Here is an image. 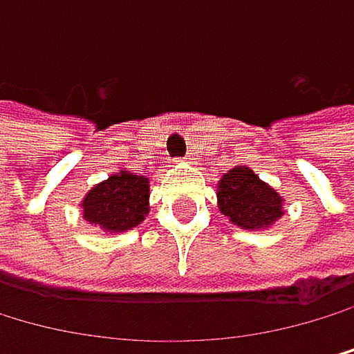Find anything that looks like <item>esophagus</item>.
Listing matches in <instances>:
<instances>
[{
    "label": "esophagus",
    "mask_w": 354,
    "mask_h": 354,
    "mask_svg": "<svg viewBox=\"0 0 354 354\" xmlns=\"http://www.w3.org/2000/svg\"><path fill=\"white\" fill-rule=\"evenodd\" d=\"M181 162H184V164H195V159H192V157L188 155V157H184V159H181Z\"/></svg>",
    "instance_id": "esophagus-1"
}]
</instances>
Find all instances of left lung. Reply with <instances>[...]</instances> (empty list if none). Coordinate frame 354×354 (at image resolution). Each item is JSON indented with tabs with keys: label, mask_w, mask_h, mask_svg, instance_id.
<instances>
[{
	"label": "left lung",
	"mask_w": 354,
	"mask_h": 354,
	"mask_svg": "<svg viewBox=\"0 0 354 354\" xmlns=\"http://www.w3.org/2000/svg\"><path fill=\"white\" fill-rule=\"evenodd\" d=\"M283 197L254 175L248 166H235L217 184V208L241 230H268L283 217Z\"/></svg>",
	"instance_id": "left-lung-1"
}]
</instances>
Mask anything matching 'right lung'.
Masks as SVG:
<instances>
[{"instance_id": "1", "label": "right lung", "mask_w": 354, "mask_h": 354, "mask_svg": "<svg viewBox=\"0 0 354 354\" xmlns=\"http://www.w3.org/2000/svg\"><path fill=\"white\" fill-rule=\"evenodd\" d=\"M82 217L104 235H119L139 226L150 210V179L122 168L95 184L80 201Z\"/></svg>"}]
</instances>
